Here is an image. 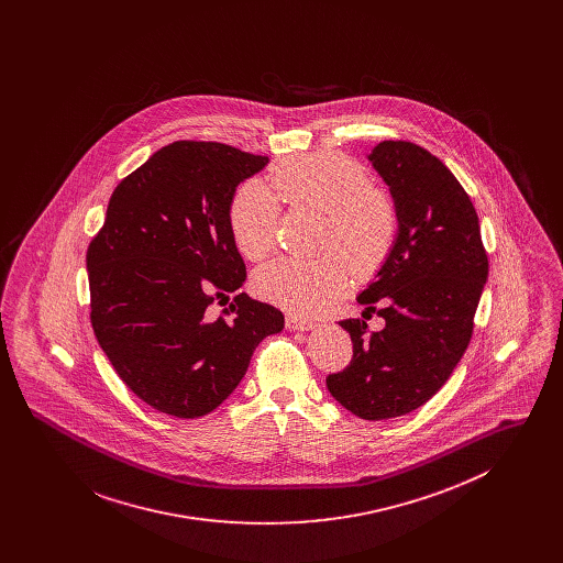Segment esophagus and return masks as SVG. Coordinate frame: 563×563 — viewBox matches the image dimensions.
Here are the masks:
<instances>
[{
  "label": "esophagus",
  "mask_w": 563,
  "mask_h": 563,
  "mask_svg": "<svg viewBox=\"0 0 563 563\" xmlns=\"http://www.w3.org/2000/svg\"><path fill=\"white\" fill-rule=\"evenodd\" d=\"M317 327V322L312 321V319H306V317H287V329H291V331H310V329H314Z\"/></svg>",
  "instance_id": "1"
}]
</instances>
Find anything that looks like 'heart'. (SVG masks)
<instances>
[{
	"label": "heart",
	"instance_id": "heart-1",
	"mask_svg": "<svg viewBox=\"0 0 563 563\" xmlns=\"http://www.w3.org/2000/svg\"><path fill=\"white\" fill-rule=\"evenodd\" d=\"M272 189L291 205L324 211L319 257H278L257 269L255 291L294 312H314L344 294L352 268L384 264L399 236V207L388 189L369 184L358 162L340 154H310L283 162ZM276 198L246 181L230 202V230L246 260L260 262L276 244Z\"/></svg>",
	"mask_w": 563,
	"mask_h": 563
}]
</instances>
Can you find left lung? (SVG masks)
Wrapping results in <instances>:
<instances>
[{
  "label": "left lung",
  "mask_w": 563,
  "mask_h": 563,
  "mask_svg": "<svg viewBox=\"0 0 563 563\" xmlns=\"http://www.w3.org/2000/svg\"><path fill=\"white\" fill-rule=\"evenodd\" d=\"M367 158L397 200L399 236L356 297L363 319L340 321L352 361L327 388L354 416L388 420L424 405L454 372L489 264L475 207L443 162L407 141H382ZM372 311L387 322L382 332L366 329Z\"/></svg>",
  "instance_id": "left-lung-1"
}]
</instances>
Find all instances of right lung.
Listing matches in <instances>:
<instances>
[{
	"label": "right lung",
	"instance_id": "obj_1",
	"mask_svg": "<svg viewBox=\"0 0 563 563\" xmlns=\"http://www.w3.org/2000/svg\"><path fill=\"white\" fill-rule=\"evenodd\" d=\"M268 156L213 141L158 150L109 198L86 253L90 321L115 374L175 418L211 413L241 384L253 350L280 333L274 306L239 291L246 268L230 202Z\"/></svg>",
	"mask_w": 563,
	"mask_h": 563
}]
</instances>
